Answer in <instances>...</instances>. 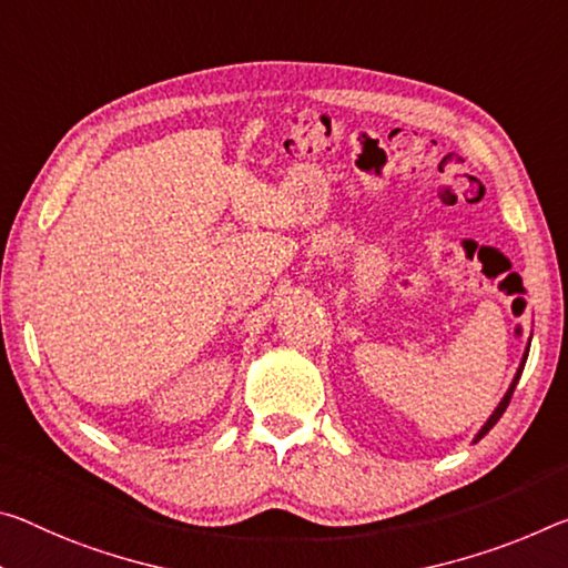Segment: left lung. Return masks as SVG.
Instances as JSON below:
<instances>
[{"mask_svg":"<svg viewBox=\"0 0 568 568\" xmlns=\"http://www.w3.org/2000/svg\"><path fill=\"white\" fill-rule=\"evenodd\" d=\"M528 348H530V341H528V346H526V354H524V358H520V366H518V372H516V376H513V382H510V386H508L506 397H503V399H500V404H498V407L493 409V414H490V417H488V422H485V425L480 427V432H478V435H475L473 443H478V439H483L485 435H488V432L495 427V422H498V419L503 417V412H506V407H508V404H510L513 392H516V384H518V379H520V374H524V366H526V358H528Z\"/></svg>","mask_w":568,"mask_h":568,"instance_id":"left-lung-1","label":"left lung"}]
</instances>
